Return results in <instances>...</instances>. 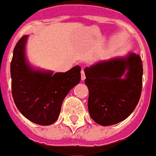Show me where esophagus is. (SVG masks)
Wrapping results in <instances>:
<instances>
[{"label": "esophagus", "mask_w": 156, "mask_h": 156, "mask_svg": "<svg viewBox=\"0 0 156 156\" xmlns=\"http://www.w3.org/2000/svg\"><path fill=\"white\" fill-rule=\"evenodd\" d=\"M86 80V76H85V72H84V70L82 69L81 70V80Z\"/></svg>", "instance_id": "1"}]
</instances>
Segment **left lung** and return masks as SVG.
<instances>
[{
    "label": "left lung",
    "mask_w": 156,
    "mask_h": 156,
    "mask_svg": "<svg viewBox=\"0 0 156 156\" xmlns=\"http://www.w3.org/2000/svg\"><path fill=\"white\" fill-rule=\"evenodd\" d=\"M85 83L89 90L88 111L101 126L122 122L140 101L143 66L135 53L101 60L86 67Z\"/></svg>",
    "instance_id": "obj_1"
}]
</instances>
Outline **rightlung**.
Here are the masks:
<instances>
[{
    "instance_id": "obj_1",
    "label": "right lung",
    "mask_w": 156,
    "mask_h": 156,
    "mask_svg": "<svg viewBox=\"0 0 156 156\" xmlns=\"http://www.w3.org/2000/svg\"><path fill=\"white\" fill-rule=\"evenodd\" d=\"M28 35L20 39L11 63L14 102L26 119L36 124L51 125L58 119L64 99L80 81V66L66 72L54 73L28 61L26 47Z\"/></svg>"
}]
</instances>
